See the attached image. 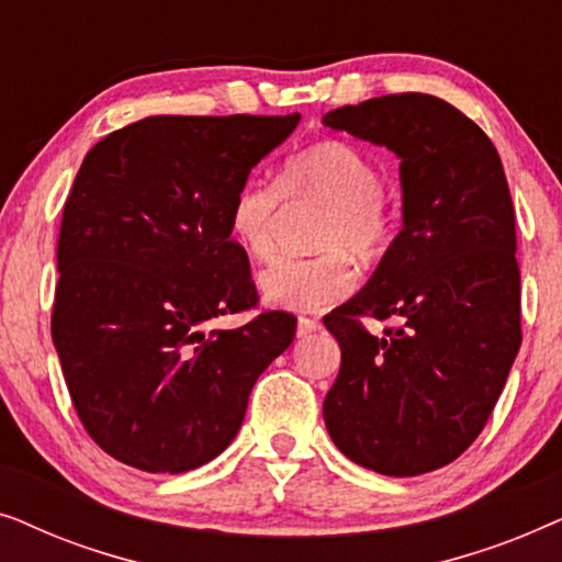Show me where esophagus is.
I'll return each mask as SVG.
<instances>
[{"label": "esophagus", "mask_w": 562, "mask_h": 562, "mask_svg": "<svg viewBox=\"0 0 562 562\" xmlns=\"http://www.w3.org/2000/svg\"><path fill=\"white\" fill-rule=\"evenodd\" d=\"M322 329V322L319 319H312V317H299V325H296V335L299 337H306L312 333H319Z\"/></svg>", "instance_id": "obj_1"}]
</instances>
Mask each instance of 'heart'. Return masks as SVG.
Segmentation results:
<instances>
[{
  "label": "heart",
  "instance_id": "obj_1",
  "mask_svg": "<svg viewBox=\"0 0 562 562\" xmlns=\"http://www.w3.org/2000/svg\"><path fill=\"white\" fill-rule=\"evenodd\" d=\"M325 204L314 229L322 252L310 258H276L258 273V289L271 304L319 310L345 299L356 286V256L373 263L396 237V214L383 191V173L356 143H312L283 164L279 183L248 181L229 204V233L248 256L266 260L276 248L281 199Z\"/></svg>",
  "mask_w": 562,
  "mask_h": 562
}]
</instances>
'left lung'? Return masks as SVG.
<instances>
[{
	"instance_id": "obj_1",
	"label": "left lung",
	"mask_w": 562,
	"mask_h": 562,
	"mask_svg": "<svg viewBox=\"0 0 562 562\" xmlns=\"http://www.w3.org/2000/svg\"><path fill=\"white\" fill-rule=\"evenodd\" d=\"M402 158L404 227L360 291L325 317L342 363L325 425L352 463L419 475L471 448L521 345L517 227L502 158L432 94H386L322 117ZM366 316L387 321L381 336Z\"/></svg>"
}]
</instances>
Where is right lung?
I'll return each instance as SVG.
<instances>
[{
	"label": "right lung",
	"instance_id": "right-lung-1",
	"mask_svg": "<svg viewBox=\"0 0 562 562\" xmlns=\"http://www.w3.org/2000/svg\"><path fill=\"white\" fill-rule=\"evenodd\" d=\"M299 114H158L87 153L66 199L50 333L74 409L120 463L183 473L243 425L258 375L289 348L294 314L214 319L258 304L229 204Z\"/></svg>",
	"mask_w": 562,
	"mask_h": 562
}]
</instances>
